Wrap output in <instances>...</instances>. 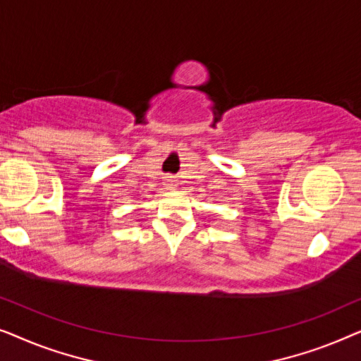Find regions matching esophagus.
<instances>
[{
    "label": "esophagus",
    "mask_w": 361,
    "mask_h": 361,
    "mask_svg": "<svg viewBox=\"0 0 361 361\" xmlns=\"http://www.w3.org/2000/svg\"><path fill=\"white\" fill-rule=\"evenodd\" d=\"M164 184H166V187L169 190H176V187H177V179L176 177H171V176H167L166 179H164Z\"/></svg>",
    "instance_id": "esophagus-1"
}]
</instances>
